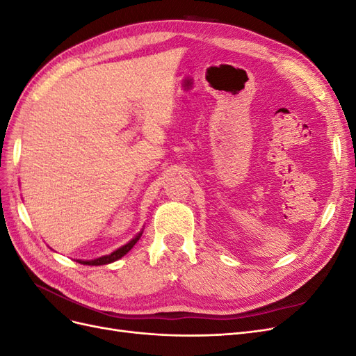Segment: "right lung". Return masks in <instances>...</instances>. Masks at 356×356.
<instances>
[{
  "label": "right lung",
  "mask_w": 356,
  "mask_h": 356,
  "mask_svg": "<svg viewBox=\"0 0 356 356\" xmlns=\"http://www.w3.org/2000/svg\"><path fill=\"white\" fill-rule=\"evenodd\" d=\"M141 234L143 233H139L135 239H132L127 245L118 248V250L114 251L111 255H105V257H101V258H96V260H92V261H81V260H77V261L81 263V264H88V266H102V264L113 263V261L118 260V258H122L124 254H127L129 251H131L132 248H134V245L139 241V238H141Z\"/></svg>",
  "instance_id": "1"
}]
</instances>
